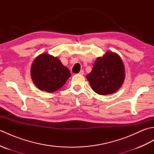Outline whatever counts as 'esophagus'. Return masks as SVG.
I'll use <instances>...</instances> for the list:
<instances>
[{"label": "esophagus", "instance_id": "esophagus-1", "mask_svg": "<svg viewBox=\"0 0 154 154\" xmlns=\"http://www.w3.org/2000/svg\"><path fill=\"white\" fill-rule=\"evenodd\" d=\"M84 73H85L84 70H81V71H80V72L79 73V75H83L84 74Z\"/></svg>", "mask_w": 154, "mask_h": 154}]
</instances>
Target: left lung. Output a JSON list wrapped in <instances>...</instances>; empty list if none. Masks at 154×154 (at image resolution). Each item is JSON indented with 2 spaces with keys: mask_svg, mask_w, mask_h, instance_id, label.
<instances>
[{
  "mask_svg": "<svg viewBox=\"0 0 154 154\" xmlns=\"http://www.w3.org/2000/svg\"><path fill=\"white\" fill-rule=\"evenodd\" d=\"M92 89L100 95L113 94L122 85L125 79V68L119 54L106 51L103 56L98 57L93 69L88 74Z\"/></svg>",
  "mask_w": 154,
  "mask_h": 154,
  "instance_id": "obj_1",
  "label": "left lung"
}]
</instances>
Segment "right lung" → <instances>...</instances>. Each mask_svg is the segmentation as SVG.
Returning <instances> with one entry per match:
<instances>
[{
    "label": "right lung",
    "instance_id": "add662e5",
    "mask_svg": "<svg viewBox=\"0 0 154 154\" xmlns=\"http://www.w3.org/2000/svg\"><path fill=\"white\" fill-rule=\"evenodd\" d=\"M30 75L38 89L48 93L60 89L71 77L69 69L61 63L60 59L47 53L42 54L35 59Z\"/></svg>",
    "mask_w": 154,
    "mask_h": 154
}]
</instances>
